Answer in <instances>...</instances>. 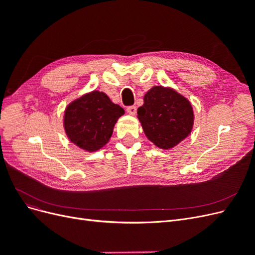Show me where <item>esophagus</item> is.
<instances>
[{
	"label": "esophagus",
	"mask_w": 255,
	"mask_h": 255,
	"mask_svg": "<svg viewBox=\"0 0 255 255\" xmlns=\"http://www.w3.org/2000/svg\"><path fill=\"white\" fill-rule=\"evenodd\" d=\"M136 106H128V109H127V112L129 114V115H132V116H134L135 114H136Z\"/></svg>",
	"instance_id": "obj_1"
}]
</instances>
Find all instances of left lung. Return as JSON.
<instances>
[{
	"label": "left lung",
	"mask_w": 255,
	"mask_h": 255,
	"mask_svg": "<svg viewBox=\"0 0 255 255\" xmlns=\"http://www.w3.org/2000/svg\"><path fill=\"white\" fill-rule=\"evenodd\" d=\"M137 117L148 139L164 150L183 141L194 126L190 102L174 89L163 86H154L146 92Z\"/></svg>",
	"instance_id": "left-lung-1"
}]
</instances>
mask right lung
Masks as SVG:
<instances>
[{
	"instance_id": "right-lung-1",
	"label": "right lung",
	"mask_w": 255,
	"mask_h": 255,
	"mask_svg": "<svg viewBox=\"0 0 255 255\" xmlns=\"http://www.w3.org/2000/svg\"><path fill=\"white\" fill-rule=\"evenodd\" d=\"M125 110L104 92L94 90L74 100L64 115L65 132L71 142L96 152L109 142L114 127Z\"/></svg>"
}]
</instances>
